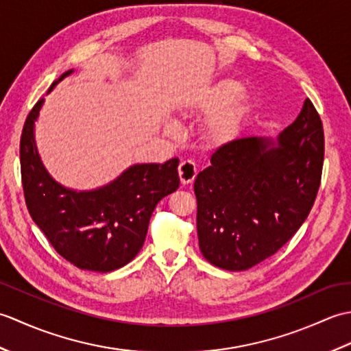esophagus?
<instances>
[{"instance_id": "obj_1", "label": "esophagus", "mask_w": 351, "mask_h": 351, "mask_svg": "<svg viewBox=\"0 0 351 351\" xmlns=\"http://www.w3.org/2000/svg\"><path fill=\"white\" fill-rule=\"evenodd\" d=\"M178 171H180L181 184L189 185V184H191L193 181H195V178L197 175V167H196V164L193 162V161L185 160V161H181L180 167H178Z\"/></svg>"}]
</instances>
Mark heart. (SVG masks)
Returning <instances> with one entry per match:
<instances>
[{
    "label": "heart",
    "mask_w": 351,
    "mask_h": 351,
    "mask_svg": "<svg viewBox=\"0 0 351 351\" xmlns=\"http://www.w3.org/2000/svg\"><path fill=\"white\" fill-rule=\"evenodd\" d=\"M240 87L234 78H221L195 101V108L200 113H213L204 126V137L211 147L232 145L244 131L253 110V95L249 90L238 93ZM167 132L173 134V126L169 125Z\"/></svg>",
    "instance_id": "b5f03b06"
}]
</instances>
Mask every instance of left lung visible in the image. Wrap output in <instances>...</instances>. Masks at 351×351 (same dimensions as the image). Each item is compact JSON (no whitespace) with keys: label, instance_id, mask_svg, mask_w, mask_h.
Listing matches in <instances>:
<instances>
[{"label":"left lung","instance_id":"obj_1","mask_svg":"<svg viewBox=\"0 0 351 351\" xmlns=\"http://www.w3.org/2000/svg\"><path fill=\"white\" fill-rule=\"evenodd\" d=\"M323 160V123L309 99L276 140L245 137L219 147L195 181L208 263L243 271L274 255L311 213Z\"/></svg>","mask_w":351,"mask_h":351}]
</instances>
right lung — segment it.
I'll list each match as a JSON object with an SVG mask.
<instances>
[{
	"mask_svg": "<svg viewBox=\"0 0 351 351\" xmlns=\"http://www.w3.org/2000/svg\"><path fill=\"white\" fill-rule=\"evenodd\" d=\"M72 72L56 80L48 93ZM43 101L29 111L21 136V175L28 213L66 261L81 270H117L140 252L156 204L180 187V160L134 164L96 190L66 189L48 173L36 147L34 122Z\"/></svg>",
	"mask_w": 351,
	"mask_h": 351,
	"instance_id": "add662e5",
	"label": "right lung"
}]
</instances>
